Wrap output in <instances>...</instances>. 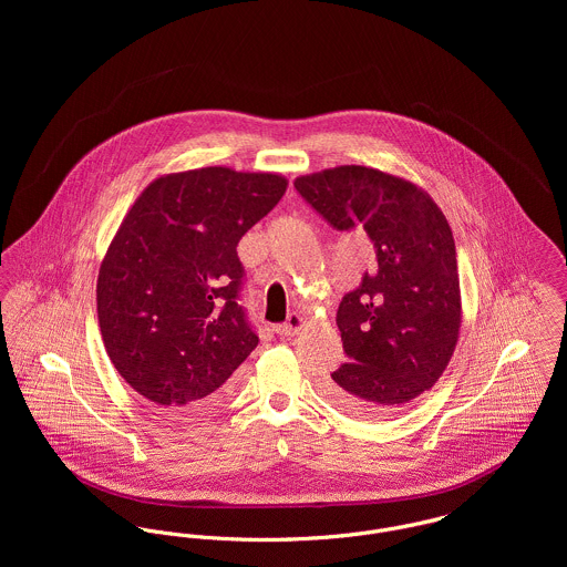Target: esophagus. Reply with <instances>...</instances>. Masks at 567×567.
I'll use <instances>...</instances> for the list:
<instances>
[{"label":"esophagus","mask_w":567,"mask_h":567,"mask_svg":"<svg viewBox=\"0 0 567 567\" xmlns=\"http://www.w3.org/2000/svg\"><path fill=\"white\" fill-rule=\"evenodd\" d=\"M303 327H306V321H303L301 315H290L288 321L279 327V333L281 336H297V333L303 331Z\"/></svg>","instance_id":"obj_1"}]
</instances>
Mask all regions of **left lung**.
Here are the masks:
<instances>
[{
	"instance_id": "8db88e82",
	"label": "left lung",
	"mask_w": 567,
	"mask_h": 567,
	"mask_svg": "<svg viewBox=\"0 0 567 567\" xmlns=\"http://www.w3.org/2000/svg\"><path fill=\"white\" fill-rule=\"evenodd\" d=\"M295 187L331 227L364 229L375 248V266L340 301L347 362L324 380V398L358 416H389L439 382L458 342L463 303L447 218L412 181L367 165L327 167Z\"/></svg>"
}]
</instances>
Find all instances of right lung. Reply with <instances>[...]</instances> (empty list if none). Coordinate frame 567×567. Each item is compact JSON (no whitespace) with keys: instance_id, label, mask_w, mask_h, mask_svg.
Instances as JSON below:
<instances>
[{"instance_id":"1","label":"right lung","mask_w":567,"mask_h":567,"mask_svg":"<svg viewBox=\"0 0 567 567\" xmlns=\"http://www.w3.org/2000/svg\"><path fill=\"white\" fill-rule=\"evenodd\" d=\"M286 187L281 174L227 165L163 174L109 244L95 288L104 349L163 414L203 416L234 395L257 347L236 246Z\"/></svg>"}]
</instances>
